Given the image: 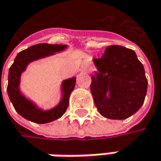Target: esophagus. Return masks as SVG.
I'll use <instances>...</instances> for the list:
<instances>
[{
    "label": "esophagus",
    "mask_w": 161,
    "mask_h": 161,
    "mask_svg": "<svg viewBox=\"0 0 161 161\" xmlns=\"http://www.w3.org/2000/svg\"><path fill=\"white\" fill-rule=\"evenodd\" d=\"M84 69H85V70H88V68H87V67H85V68H84Z\"/></svg>",
    "instance_id": "esophagus-1"
}]
</instances>
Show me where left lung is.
<instances>
[{"mask_svg":"<svg viewBox=\"0 0 161 161\" xmlns=\"http://www.w3.org/2000/svg\"><path fill=\"white\" fill-rule=\"evenodd\" d=\"M98 73L92 77L91 92L100 114L111 119H124L144 104L147 80L134 51L110 45L100 58L93 59ZM110 92V97L105 94Z\"/></svg>","mask_w":161,"mask_h":161,"instance_id":"obj_1","label":"left lung"}]
</instances>
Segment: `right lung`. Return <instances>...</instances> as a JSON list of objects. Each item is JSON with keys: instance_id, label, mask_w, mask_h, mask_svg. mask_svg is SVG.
Here are the masks:
<instances>
[{"instance_id": "right-lung-1", "label": "right lung", "mask_w": 161, "mask_h": 161, "mask_svg": "<svg viewBox=\"0 0 161 161\" xmlns=\"http://www.w3.org/2000/svg\"><path fill=\"white\" fill-rule=\"evenodd\" d=\"M67 45L64 44H49L39 43L26 50L21 51L16 55L8 74L7 92L14 109L23 118L36 123H48L63 116L69 107V99L71 92L76 83V78L64 80L63 82V98L60 104L52 110L42 111L38 109L30 101L27 100L19 92V80L22 71L25 70L27 65L36 59L48 56L53 53L64 50Z\"/></svg>"}]
</instances>
